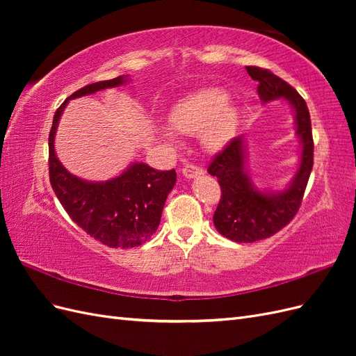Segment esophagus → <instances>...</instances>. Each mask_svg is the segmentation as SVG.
Masks as SVG:
<instances>
[{
    "mask_svg": "<svg viewBox=\"0 0 356 356\" xmlns=\"http://www.w3.org/2000/svg\"><path fill=\"white\" fill-rule=\"evenodd\" d=\"M182 175H184L188 179L196 178L199 175H203V169L196 166V165H186L184 169H182Z\"/></svg>",
    "mask_w": 356,
    "mask_h": 356,
    "instance_id": "esophagus-1",
    "label": "esophagus"
}]
</instances>
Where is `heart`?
Wrapping results in <instances>:
<instances>
[{
    "instance_id": "b5f03b06",
    "label": "heart",
    "mask_w": 356,
    "mask_h": 356,
    "mask_svg": "<svg viewBox=\"0 0 356 356\" xmlns=\"http://www.w3.org/2000/svg\"><path fill=\"white\" fill-rule=\"evenodd\" d=\"M169 124L182 135H200L211 152L227 145L238 131L239 114L229 102V95L218 88H209L188 95L169 113ZM160 136L169 145L177 144V136L169 127L160 129Z\"/></svg>"
}]
</instances>
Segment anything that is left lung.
<instances>
[{
	"label": "left lung",
	"instance_id": "8db88e82",
	"mask_svg": "<svg viewBox=\"0 0 356 356\" xmlns=\"http://www.w3.org/2000/svg\"><path fill=\"white\" fill-rule=\"evenodd\" d=\"M258 81V96L263 104L284 99L294 113L296 135L300 143L298 168L285 188H258L248 170V145L245 135L230 141L212 160L208 172L217 177L221 200L213 213L218 233L238 243H251L270 238L294 218L314 166V138L307 105L298 92L267 70L246 67Z\"/></svg>",
	"mask_w": 356,
	"mask_h": 356
}]
</instances>
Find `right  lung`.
I'll return each instance as SVG.
<instances>
[{
    "instance_id": "right-lung-1",
    "label": "right lung",
    "mask_w": 356,
    "mask_h": 356,
    "mask_svg": "<svg viewBox=\"0 0 356 356\" xmlns=\"http://www.w3.org/2000/svg\"><path fill=\"white\" fill-rule=\"evenodd\" d=\"M129 81L127 75L81 88L63 102L53 117L49 135V174L56 197L71 220L92 238L110 248H135L156 233L177 172L156 170L134 161L120 175L106 181H88L72 175L56 156L55 138L71 99L113 89Z\"/></svg>"
}]
</instances>
